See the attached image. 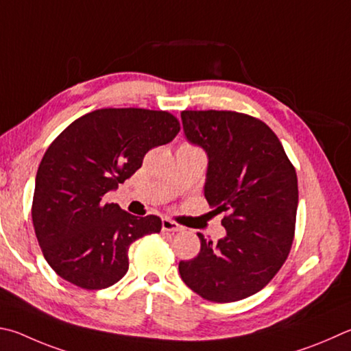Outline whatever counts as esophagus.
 Listing matches in <instances>:
<instances>
[{
  "label": "esophagus",
  "instance_id": "34e87169",
  "mask_svg": "<svg viewBox=\"0 0 351 351\" xmlns=\"http://www.w3.org/2000/svg\"><path fill=\"white\" fill-rule=\"evenodd\" d=\"M162 230L165 232H182V227L169 218L162 219Z\"/></svg>",
  "mask_w": 351,
  "mask_h": 351
}]
</instances>
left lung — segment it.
<instances>
[{"instance_id":"8db88e82","label":"left lung","mask_w":351,"mask_h":351,"mask_svg":"<svg viewBox=\"0 0 351 351\" xmlns=\"http://www.w3.org/2000/svg\"><path fill=\"white\" fill-rule=\"evenodd\" d=\"M187 141L206 152L204 196L224 212L226 237L197 233L201 250L181 261L187 287L213 302H234L271 281L289 256L298 208V178L269 125L244 113L184 110Z\"/></svg>"}]
</instances>
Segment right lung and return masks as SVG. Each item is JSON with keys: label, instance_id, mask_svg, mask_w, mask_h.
I'll use <instances>...</instances> for the list:
<instances>
[{"label": "right lung", "instance_id": "right-lung-1", "mask_svg": "<svg viewBox=\"0 0 351 351\" xmlns=\"http://www.w3.org/2000/svg\"><path fill=\"white\" fill-rule=\"evenodd\" d=\"M178 132L169 112L101 109L73 121L50 144L36 171L32 221L56 275L86 290L106 289L125 275L132 242L159 233L162 224L155 215L141 218L106 204L104 195Z\"/></svg>", "mask_w": 351, "mask_h": 351}]
</instances>
